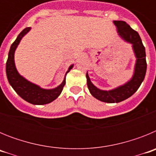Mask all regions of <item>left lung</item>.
Instances as JSON below:
<instances>
[{
    "label": "left lung",
    "mask_w": 156,
    "mask_h": 156,
    "mask_svg": "<svg viewBox=\"0 0 156 156\" xmlns=\"http://www.w3.org/2000/svg\"><path fill=\"white\" fill-rule=\"evenodd\" d=\"M119 35L127 42L132 44L135 57L134 73L131 80L125 84L110 90H102L98 89L91 83L90 77L87 73V83L90 93L95 98L107 103H118L129 98L137 91L145 76L147 63H146L145 48L142 44L140 36L137 31L133 30L124 21H114Z\"/></svg>",
    "instance_id": "1"
}]
</instances>
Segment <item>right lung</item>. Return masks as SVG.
Wrapping results in <instances>:
<instances>
[{
    "label": "right lung",
    "instance_id": "add662e5",
    "mask_svg": "<svg viewBox=\"0 0 156 156\" xmlns=\"http://www.w3.org/2000/svg\"><path fill=\"white\" fill-rule=\"evenodd\" d=\"M30 30V27H27L26 29L19 34L16 40L13 42L10 48V51L8 53V60L6 62V74L8 80L12 87L15 91L23 99L33 105H45L55 100L62 93L66 84V76L61 84L54 89H43L41 87L34 84L26 80L18 73L16 69L14 55L16 48L19 45V42L23 37ZM73 67V65L69 66L66 74L68 73L70 69Z\"/></svg>",
    "mask_w": 156,
    "mask_h": 156
}]
</instances>
